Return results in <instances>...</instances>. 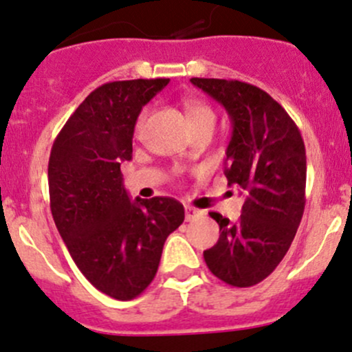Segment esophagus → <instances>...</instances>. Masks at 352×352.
I'll list each match as a JSON object with an SVG mask.
<instances>
[{
	"mask_svg": "<svg viewBox=\"0 0 352 352\" xmlns=\"http://www.w3.org/2000/svg\"><path fill=\"white\" fill-rule=\"evenodd\" d=\"M184 214H186V221H191V219L197 218V216L201 214V211H199V209L192 208V206H186V208H184Z\"/></svg>",
	"mask_w": 352,
	"mask_h": 352,
	"instance_id": "esophagus-1",
	"label": "esophagus"
}]
</instances>
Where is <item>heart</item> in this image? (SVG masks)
<instances>
[{"instance_id": "1", "label": "heart", "mask_w": 352, "mask_h": 352, "mask_svg": "<svg viewBox=\"0 0 352 352\" xmlns=\"http://www.w3.org/2000/svg\"><path fill=\"white\" fill-rule=\"evenodd\" d=\"M186 111L189 114V120H191L192 126L204 124V123H209V124L216 123V113H214V109L208 104V102L197 101V100H188L186 101ZM146 118H148V109H143V111L140 113V116H138V121H136L138 131L143 128Z\"/></svg>"}]
</instances>
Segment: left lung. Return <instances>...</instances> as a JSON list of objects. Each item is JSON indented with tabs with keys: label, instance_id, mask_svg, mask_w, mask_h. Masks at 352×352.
I'll return each instance as SVG.
<instances>
[{
	"label": "left lung",
	"instance_id": "1",
	"mask_svg": "<svg viewBox=\"0 0 352 352\" xmlns=\"http://www.w3.org/2000/svg\"><path fill=\"white\" fill-rule=\"evenodd\" d=\"M226 108L232 136L226 151L229 186L246 192L238 223L209 212L219 239L204 251L209 271L234 287L266 279L283 261L306 204V148L286 109L258 86L238 80L191 78Z\"/></svg>",
	"mask_w": 352,
	"mask_h": 352
}]
</instances>
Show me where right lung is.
<instances>
[{
    "label": "right lung",
    "mask_w": 352,
    "mask_h": 352,
    "mask_svg": "<svg viewBox=\"0 0 352 352\" xmlns=\"http://www.w3.org/2000/svg\"><path fill=\"white\" fill-rule=\"evenodd\" d=\"M168 78L106 82L69 116L48 164L50 206L59 234L85 278L120 301L155 279L164 241L184 221L175 197L129 201L121 161L133 155L143 106Z\"/></svg>",
    "instance_id": "right-lung-1"
}]
</instances>
